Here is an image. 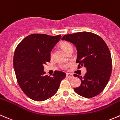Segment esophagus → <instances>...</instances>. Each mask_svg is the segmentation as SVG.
I'll list each match as a JSON object with an SVG mask.
<instances>
[{
    "label": "esophagus",
    "mask_w": 120,
    "mask_h": 120,
    "mask_svg": "<svg viewBox=\"0 0 120 120\" xmlns=\"http://www.w3.org/2000/svg\"><path fill=\"white\" fill-rule=\"evenodd\" d=\"M66 77L69 79H72L73 77V75L71 73H66Z\"/></svg>",
    "instance_id": "34e87169"
}]
</instances>
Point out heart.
<instances>
[{"label":"heart","instance_id":"obj_1","mask_svg":"<svg viewBox=\"0 0 120 120\" xmlns=\"http://www.w3.org/2000/svg\"><path fill=\"white\" fill-rule=\"evenodd\" d=\"M60 47L64 50V51L66 53H68L69 51H73V47L71 45V44H70V43L69 42L66 41H62L61 43H60ZM52 55V54H51V56ZM68 66V65H61V68H66V67Z\"/></svg>","mask_w":120,"mask_h":120}]
</instances>
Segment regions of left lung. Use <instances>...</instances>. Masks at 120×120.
I'll return each instance as SVG.
<instances>
[{
    "instance_id": "left-lung-1",
    "label": "left lung",
    "mask_w": 120,
    "mask_h": 120,
    "mask_svg": "<svg viewBox=\"0 0 120 120\" xmlns=\"http://www.w3.org/2000/svg\"><path fill=\"white\" fill-rule=\"evenodd\" d=\"M62 40L75 45L78 68L84 66L87 69L84 77L74 75L81 81L80 86L74 89L75 92L86 98L99 94L106 87L112 73V57L105 42L99 36L88 32L66 34Z\"/></svg>"
}]
</instances>
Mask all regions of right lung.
Returning a JSON list of instances; mask_svg holds the SVG:
<instances>
[{
    "label": "right lung",
    "mask_w": 120,
    "mask_h": 120,
    "mask_svg": "<svg viewBox=\"0 0 120 120\" xmlns=\"http://www.w3.org/2000/svg\"><path fill=\"white\" fill-rule=\"evenodd\" d=\"M61 35L32 34L19 43L15 50L13 64L17 81L25 94L41 102L52 97L58 90L66 73L54 71L52 77L44 75V64L51 60V52Z\"/></svg>",
    "instance_id": "right-lung-1"
}]
</instances>
